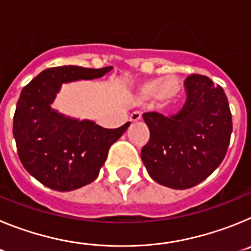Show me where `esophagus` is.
Listing matches in <instances>:
<instances>
[{
    "mask_svg": "<svg viewBox=\"0 0 251 251\" xmlns=\"http://www.w3.org/2000/svg\"><path fill=\"white\" fill-rule=\"evenodd\" d=\"M141 118H142L141 113H139V112H134L132 115H130L129 121L132 122V123H138V122L141 121Z\"/></svg>",
    "mask_w": 251,
    "mask_h": 251,
    "instance_id": "34e87169",
    "label": "esophagus"
}]
</instances>
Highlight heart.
Listing matches in <instances>:
<instances>
[{
    "label": "heart",
    "instance_id": "1",
    "mask_svg": "<svg viewBox=\"0 0 251 251\" xmlns=\"http://www.w3.org/2000/svg\"><path fill=\"white\" fill-rule=\"evenodd\" d=\"M182 84L179 77L175 74H170L162 79H151L145 81L138 88V97L142 100H148L156 98L159 103H170L174 101L181 93Z\"/></svg>",
    "mask_w": 251,
    "mask_h": 251
}]
</instances>
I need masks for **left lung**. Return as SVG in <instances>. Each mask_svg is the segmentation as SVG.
Here are the masks:
<instances>
[{
	"mask_svg": "<svg viewBox=\"0 0 251 251\" xmlns=\"http://www.w3.org/2000/svg\"><path fill=\"white\" fill-rule=\"evenodd\" d=\"M186 101L177 114H143L150 141L141 158L157 183L185 190L202 182L223 162L232 132L225 92L210 77H186Z\"/></svg>",
	"mask_w": 251,
	"mask_h": 251,
	"instance_id": "8db88e82",
	"label": "left lung"
}]
</instances>
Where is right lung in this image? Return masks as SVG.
<instances>
[{"label": "right lung", "mask_w": 251, "mask_h": 251, "mask_svg": "<svg viewBox=\"0 0 251 251\" xmlns=\"http://www.w3.org/2000/svg\"><path fill=\"white\" fill-rule=\"evenodd\" d=\"M112 69L50 68L22 89L13 117V137L22 166L46 187L65 192L92 183L110 146L129 127L128 122L106 129L89 119L72 118L51 108L64 83L98 79Z\"/></svg>", "instance_id": "1"}]
</instances>
